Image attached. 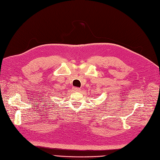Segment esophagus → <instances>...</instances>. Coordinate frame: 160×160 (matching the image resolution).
Instances as JSON below:
<instances>
[{
  "instance_id": "obj_1",
  "label": "esophagus",
  "mask_w": 160,
  "mask_h": 160,
  "mask_svg": "<svg viewBox=\"0 0 160 160\" xmlns=\"http://www.w3.org/2000/svg\"><path fill=\"white\" fill-rule=\"evenodd\" d=\"M74 92H79L80 88H74Z\"/></svg>"
}]
</instances>
